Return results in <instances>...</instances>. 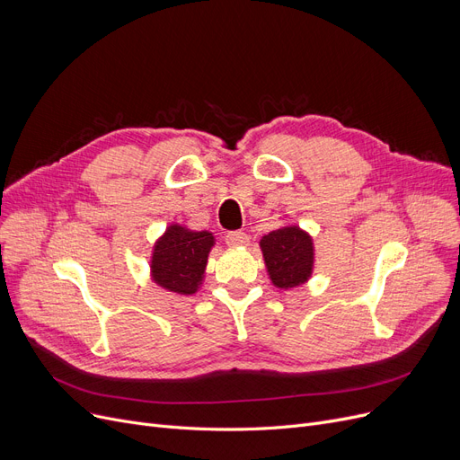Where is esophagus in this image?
<instances>
[{"label": "esophagus", "instance_id": "obj_1", "mask_svg": "<svg viewBox=\"0 0 460 460\" xmlns=\"http://www.w3.org/2000/svg\"><path fill=\"white\" fill-rule=\"evenodd\" d=\"M250 243V238L244 231H229L226 234V244L227 246H246Z\"/></svg>", "mask_w": 460, "mask_h": 460}]
</instances>
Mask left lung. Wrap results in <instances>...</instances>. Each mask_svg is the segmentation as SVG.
I'll return each instance as SVG.
<instances>
[{
	"label": "left lung",
	"mask_w": 460,
	"mask_h": 460,
	"mask_svg": "<svg viewBox=\"0 0 460 460\" xmlns=\"http://www.w3.org/2000/svg\"><path fill=\"white\" fill-rule=\"evenodd\" d=\"M261 250L270 279L279 288L307 281L313 270V243L298 227H281L261 238Z\"/></svg>",
	"instance_id": "8db88e82"
}]
</instances>
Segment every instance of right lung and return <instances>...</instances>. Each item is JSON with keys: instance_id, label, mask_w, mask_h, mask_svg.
Segmentation results:
<instances>
[{"instance_id": "add662e5", "label": "right lung", "mask_w": 460, "mask_h": 460, "mask_svg": "<svg viewBox=\"0 0 460 460\" xmlns=\"http://www.w3.org/2000/svg\"><path fill=\"white\" fill-rule=\"evenodd\" d=\"M214 236L207 231H188L172 226L158 240L153 253L155 281L179 295H193L203 279Z\"/></svg>"}]
</instances>
